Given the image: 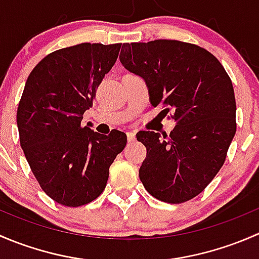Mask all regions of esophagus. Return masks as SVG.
Wrapping results in <instances>:
<instances>
[{
  "label": "esophagus",
  "instance_id": "1",
  "mask_svg": "<svg viewBox=\"0 0 259 259\" xmlns=\"http://www.w3.org/2000/svg\"><path fill=\"white\" fill-rule=\"evenodd\" d=\"M126 137H127V140H129V142H134V140L137 139V137H135V133H133V132L126 133Z\"/></svg>",
  "mask_w": 259,
  "mask_h": 259
}]
</instances>
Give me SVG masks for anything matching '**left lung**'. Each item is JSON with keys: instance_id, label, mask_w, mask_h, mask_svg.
Wrapping results in <instances>:
<instances>
[{"instance_id": "8db88e82", "label": "left lung", "mask_w": 259, "mask_h": 259, "mask_svg": "<svg viewBox=\"0 0 259 259\" xmlns=\"http://www.w3.org/2000/svg\"><path fill=\"white\" fill-rule=\"evenodd\" d=\"M120 62L144 79L153 106L177 122L170 134L140 132L145 189L171 204L197 197L222 168L236 134V98L221 62L205 49L177 40L122 44Z\"/></svg>"}]
</instances>
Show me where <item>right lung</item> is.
I'll return each mask as SVG.
<instances>
[{
  "label": "right lung",
  "mask_w": 259,
  "mask_h": 259,
  "mask_svg": "<svg viewBox=\"0 0 259 259\" xmlns=\"http://www.w3.org/2000/svg\"><path fill=\"white\" fill-rule=\"evenodd\" d=\"M121 44H80L51 52L28 75L17 109L20 143L44 192L66 207L104 192L109 168L126 134L82 126L96 89L114 66Z\"/></svg>",
  "instance_id": "1"
}]
</instances>
